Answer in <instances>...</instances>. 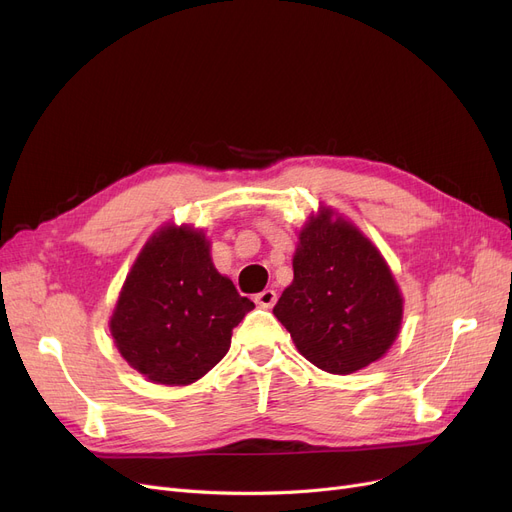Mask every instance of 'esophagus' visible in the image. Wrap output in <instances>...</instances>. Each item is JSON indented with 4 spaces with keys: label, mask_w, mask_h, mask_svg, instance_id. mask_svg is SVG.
Wrapping results in <instances>:
<instances>
[{
    "label": "esophagus",
    "mask_w": 512,
    "mask_h": 512,
    "mask_svg": "<svg viewBox=\"0 0 512 512\" xmlns=\"http://www.w3.org/2000/svg\"><path fill=\"white\" fill-rule=\"evenodd\" d=\"M276 301H278V295L276 291H272V288H265V291L255 295V303H259L261 307H274Z\"/></svg>",
    "instance_id": "34e87169"
}]
</instances>
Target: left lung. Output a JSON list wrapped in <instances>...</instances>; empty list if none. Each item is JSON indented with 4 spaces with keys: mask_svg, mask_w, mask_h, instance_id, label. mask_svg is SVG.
Here are the masks:
<instances>
[{
    "mask_svg": "<svg viewBox=\"0 0 512 512\" xmlns=\"http://www.w3.org/2000/svg\"><path fill=\"white\" fill-rule=\"evenodd\" d=\"M295 278L274 316L305 358L330 372L351 374L393 345L404 299L379 249L332 209L309 217L293 257Z\"/></svg>",
    "mask_w": 512,
    "mask_h": 512,
    "instance_id": "1",
    "label": "left lung"
}]
</instances>
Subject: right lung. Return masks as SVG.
Returning a JSON list of instances; mask_svg holds the SVG:
<instances>
[{
	"instance_id": "1",
	"label": "right lung",
	"mask_w": 512,
	"mask_h": 512,
	"mask_svg": "<svg viewBox=\"0 0 512 512\" xmlns=\"http://www.w3.org/2000/svg\"><path fill=\"white\" fill-rule=\"evenodd\" d=\"M255 303L221 276L201 230L165 226L138 255L110 332L131 368L161 385H190L230 349Z\"/></svg>"
}]
</instances>
